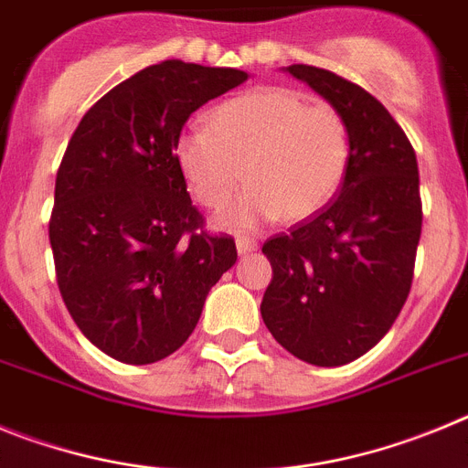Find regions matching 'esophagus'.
I'll return each instance as SVG.
<instances>
[{
	"label": "esophagus",
	"mask_w": 468,
	"mask_h": 468,
	"mask_svg": "<svg viewBox=\"0 0 468 468\" xmlns=\"http://www.w3.org/2000/svg\"><path fill=\"white\" fill-rule=\"evenodd\" d=\"M237 250L239 255L253 253V250H258V241L250 237H237Z\"/></svg>",
	"instance_id": "1"
}]
</instances>
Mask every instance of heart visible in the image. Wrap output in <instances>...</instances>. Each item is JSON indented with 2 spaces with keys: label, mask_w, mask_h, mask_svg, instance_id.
<instances>
[{
  "label": "heart",
  "mask_w": 468,
  "mask_h": 468,
  "mask_svg": "<svg viewBox=\"0 0 468 468\" xmlns=\"http://www.w3.org/2000/svg\"><path fill=\"white\" fill-rule=\"evenodd\" d=\"M176 156L194 198L210 210L227 206L246 180L248 189L222 218L246 229L279 215L304 220L324 208L345 183L351 133L337 107L264 86L220 102L210 128H187Z\"/></svg>",
  "instance_id": "obj_1"
}]
</instances>
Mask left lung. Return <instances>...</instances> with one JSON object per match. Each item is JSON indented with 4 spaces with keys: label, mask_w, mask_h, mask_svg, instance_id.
<instances>
[{
    "label": "left lung",
    "mask_w": 468,
    "mask_h": 468,
    "mask_svg": "<svg viewBox=\"0 0 468 468\" xmlns=\"http://www.w3.org/2000/svg\"><path fill=\"white\" fill-rule=\"evenodd\" d=\"M345 114L351 161L340 194L288 234L267 239L264 325L283 349L335 367L373 349L403 309L421 234L417 156L387 107L330 69L291 65Z\"/></svg>",
    "instance_id": "obj_1"
}]
</instances>
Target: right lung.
I'll return each mask as SVG.
<instances>
[{"instance_id":"right-lung-1","label":"right lung","mask_w":468,"mask_h":468,"mask_svg":"<svg viewBox=\"0 0 468 468\" xmlns=\"http://www.w3.org/2000/svg\"><path fill=\"white\" fill-rule=\"evenodd\" d=\"M246 80L164 60L102 95L69 138L48 241L69 316L107 356H171L237 262L234 239L208 234L192 206L176 143L192 112Z\"/></svg>"}]
</instances>
